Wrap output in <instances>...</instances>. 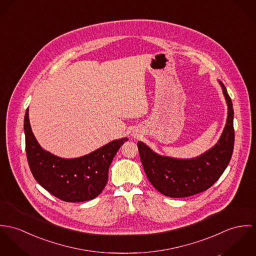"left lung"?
I'll use <instances>...</instances> for the list:
<instances>
[{"label":"left lung","mask_w":256,"mask_h":256,"mask_svg":"<svg viewBox=\"0 0 256 256\" xmlns=\"http://www.w3.org/2000/svg\"><path fill=\"white\" fill-rule=\"evenodd\" d=\"M222 87L228 106L227 122L217 143L196 158L178 159L159 155L142 142H138L144 172L162 194L180 198L198 194L212 186L230 163L234 150V109L227 89Z\"/></svg>","instance_id":"1"}]
</instances>
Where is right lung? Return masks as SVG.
<instances>
[{"label":"right lung","mask_w":256,"mask_h":256,"mask_svg":"<svg viewBox=\"0 0 256 256\" xmlns=\"http://www.w3.org/2000/svg\"><path fill=\"white\" fill-rule=\"evenodd\" d=\"M26 151L29 168L37 182L57 198L84 202L98 196L108 182V172L116 151L128 138L107 143L78 158H62L43 149L36 140L24 116Z\"/></svg>","instance_id":"right-lung-1"}]
</instances>
